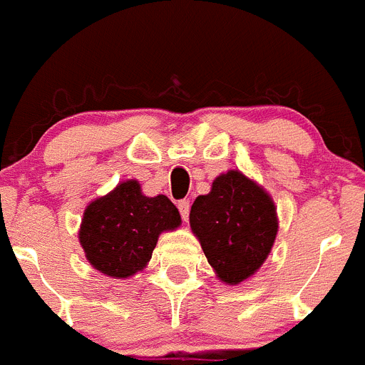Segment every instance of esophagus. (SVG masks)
I'll list each match as a JSON object with an SVG mask.
<instances>
[{
  "label": "esophagus",
  "mask_w": 365,
  "mask_h": 365,
  "mask_svg": "<svg viewBox=\"0 0 365 365\" xmlns=\"http://www.w3.org/2000/svg\"><path fill=\"white\" fill-rule=\"evenodd\" d=\"M178 209H180V215H182L183 220L189 218V212H190V203H189V200H182V202L178 203Z\"/></svg>",
  "instance_id": "obj_1"
}]
</instances>
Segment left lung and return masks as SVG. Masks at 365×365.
Returning a JSON list of instances; mask_svg holds the SVG:
<instances>
[{
  "mask_svg": "<svg viewBox=\"0 0 365 365\" xmlns=\"http://www.w3.org/2000/svg\"><path fill=\"white\" fill-rule=\"evenodd\" d=\"M190 229L220 282L238 285L256 274L278 235L277 205L242 170L222 173L190 207Z\"/></svg>",
  "mask_w": 365,
  "mask_h": 365,
  "instance_id": "left-lung-1",
  "label": "left lung"
}]
</instances>
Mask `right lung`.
Here are the masks:
<instances>
[{
  "label": "right lung",
  "instance_id": "add662e5",
  "mask_svg": "<svg viewBox=\"0 0 365 365\" xmlns=\"http://www.w3.org/2000/svg\"><path fill=\"white\" fill-rule=\"evenodd\" d=\"M180 225L165 195L145 196L138 180H125L85 207L78 240L96 271L123 280L147 267L162 232Z\"/></svg>",
  "mask_w": 365,
  "mask_h": 365
}]
</instances>
